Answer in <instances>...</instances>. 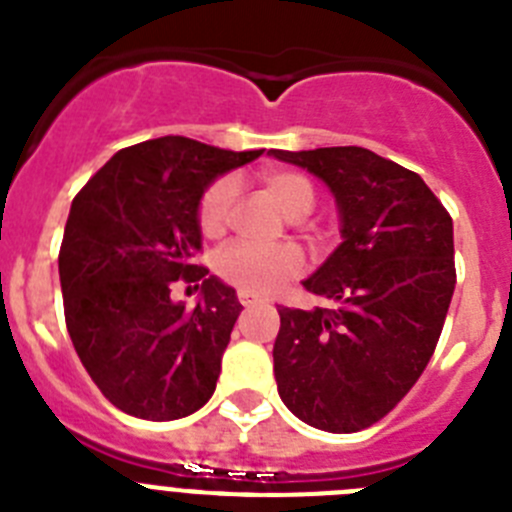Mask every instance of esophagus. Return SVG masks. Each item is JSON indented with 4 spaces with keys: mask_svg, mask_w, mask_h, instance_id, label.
Instances as JSON below:
<instances>
[{
    "mask_svg": "<svg viewBox=\"0 0 512 512\" xmlns=\"http://www.w3.org/2000/svg\"><path fill=\"white\" fill-rule=\"evenodd\" d=\"M238 302H241L243 307H253V305H259V297H253V295H248V292H241V295H238Z\"/></svg>",
    "mask_w": 512,
    "mask_h": 512,
    "instance_id": "1",
    "label": "esophagus"
}]
</instances>
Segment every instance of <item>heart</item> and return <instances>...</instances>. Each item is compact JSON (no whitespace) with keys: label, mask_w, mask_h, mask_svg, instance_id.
I'll return each mask as SVG.
<instances>
[{"label":"heart","mask_w":512,"mask_h":512,"mask_svg":"<svg viewBox=\"0 0 512 512\" xmlns=\"http://www.w3.org/2000/svg\"><path fill=\"white\" fill-rule=\"evenodd\" d=\"M266 192L274 197L282 212L292 220L305 217L315 207V187L305 174L292 169H271L261 176ZM238 184L233 176H217L215 182L202 192L197 205V225L205 238L223 235L233 217ZM305 261L295 246L261 248L253 243H230L215 256V271L223 282L253 297L271 295L282 284L295 279Z\"/></svg>","instance_id":"1"}]
</instances>
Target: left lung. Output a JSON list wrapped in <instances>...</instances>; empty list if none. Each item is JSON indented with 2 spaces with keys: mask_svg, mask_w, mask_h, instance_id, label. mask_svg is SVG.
<instances>
[{
  "mask_svg": "<svg viewBox=\"0 0 512 512\" xmlns=\"http://www.w3.org/2000/svg\"><path fill=\"white\" fill-rule=\"evenodd\" d=\"M323 179L343 243L305 289L333 307H279L274 377L312 428L356 433L413 390L456 287L454 223L415 171L369 148L269 151Z\"/></svg>",
  "mask_w": 512,
  "mask_h": 512,
  "instance_id": "8db88e82",
  "label": "left lung"
}]
</instances>
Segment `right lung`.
Masks as SVG:
<instances>
[{
  "instance_id": "1",
  "label": "right lung",
  "mask_w": 512,
  "mask_h": 512,
  "mask_svg": "<svg viewBox=\"0 0 512 512\" xmlns=\"http://www.w3.org/2000/svg\"><path fill=\"white\" fill-rule=\"evenodd\" d=\"M261 153L164 135L117 151L71 202L58 253L66 328L92 382L122 413L176 420L215 392L243 307L197 264V205L215 176ZM176 281L203 284L192 311L170 300Z\"/></svg>"
}]
</instances>
